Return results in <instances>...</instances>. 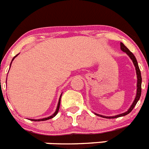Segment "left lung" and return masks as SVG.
I'll return each instance as SVG.
<instances>
[{
    "label": "left lung",
    "instance_id": "obj_1",
    "mask_svg": "<svg viewBox=\"0 0 149 149\" xmlns=\"http://www.w3.org/2000/svg\"><path fill=\"white\" fill-rule=\"evenodd\" d=\"M120 48L123 52H125L127 55L129 56V57L131 59V60L133 61V63H134V66H135V68H136V75H137V84H136V98L134 99V102L133 104H131V107L127 110V111H126L125 113H123L122 114H119V115H117V116H101L99 115V114H97V113H95V115L98 116H101V117H104V118H107V119H115V118H118V117H121V116H126L127 115L128 113H130L132 110L134 109V107L136 106V103L138 102L139 101V98H140V96H141V92H142V88H141V85H142V77H141V72H140V70H139V65H138V63L137 61H136V59L135 57L134 54H132L131 51H129L128 48L126 47L125 45L123 44L122 42L120 43Z\"/></svg>",
    "mask_w": 149,
    "mask_h": 149
}]
</instances>
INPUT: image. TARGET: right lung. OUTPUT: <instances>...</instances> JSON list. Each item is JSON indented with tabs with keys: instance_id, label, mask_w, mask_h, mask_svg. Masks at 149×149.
<instances>
[{
	"instance_id": "add662e5",
	"label": "right lung",
	"mask_w": 149,
	"mask_h": 149,
	"mask_svg": "<svg viewBox=\"0 0 149 149\" xmlns=\"http://www.w3.org/2000/svg\"><path fill=\"white\" fill-rule=\"evenodd\" d=\"M18 54H17L16 56H14V57H13V60H12V62L13 61V60L15 59V57H16V56H18ZM12 62H11V63H12ZM10 66H11V64H10ZM61 96H62V94H61V95H60V99H59V102H58V104H57V107H56V111H55V113L53 114V115L51 116L47 117V118H44V119H30V120H31V121H35V122H40V121H45V120H48V119H52V118H54V117L55 116H56V114H57V113H58V111H59V109H60V98H61Z\"/></svg>"
}]
</instances>
